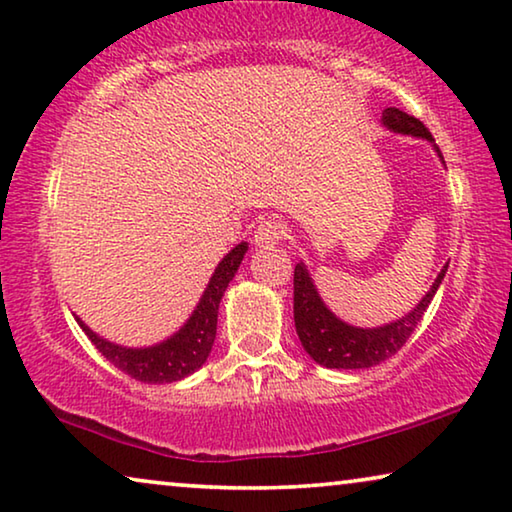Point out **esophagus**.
<instances>
[{
  "label": "esophagus",
  "instance_id": "1",
  "mask_svg": "<svg viewBox=\"0 0 512 512\" xmlns=\"http://www.w3.org/2000/svg\"><path fill=\"white\" fill-rule=\"evenodd\" d=\"M283 238H286V224L279 222V219H272V217L258 224L254 231V245L261 249L279 245Z\"/></svg>",
  "mask_w": 512,
  "mask_h": 512
}]
</instances>
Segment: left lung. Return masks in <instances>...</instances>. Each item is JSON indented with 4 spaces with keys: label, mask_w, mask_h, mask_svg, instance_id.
I'll return each instance as SVG.
<instances>
[{
    "label": "left lung",
    "mask_w": 512,
    "mask_h": 512,
    "mask_svg": "<svg viewBox=\"0 0 512 512\" xmlns=\"http://www.w3.org/2000/svg\"><path fill=\"white\" fill-rule=\"evenodd\" d=\"M382 125L398 135H410L426 139L435 148L439 160L444 162L442 151L428 132L426 125L414 116L400 112L396 107H387L382 112ZM448 263L437 274L435 283L421 297V302L407 313V316L387 322L382 327H355L336 318L327 304L318 295L316 283H313L309 270L304 263L295 265V293H293V311H295V329L300 336L302 348L316 364L325 368H338V371H355V368H371L380 361L389 359L403 348L407 338L419 325L428 304L435 297L439 283L444 281Z\"/></svg>",
    "instance_id": "8db88e82"
}]
</instances>
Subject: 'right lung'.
<instances>
[{
  "mask_svg": "<svg viewBox=\"0 0 512 512\" xmlns=\"http://www.w3.org/2000/svg\"><path fill=\"white\" fill-rule=\"evenodd\" d=\"M247 249V242H240L219 261L192 316L167 341L148 345V348H125V345L98 336L89 325H84L82 318L75 316L77 325L82 327V332L91 338V343L102 355L112 361L116 368H121L125 375L148 384L183 380V377L192 375L206 364L217 334L219 302H222L224 290L229 288L231 279L238 272Z\"/></svg>",
  "mask_w": 512,
  "mask_h": 512,
  "instance_id": "obj_1",
  "label": "right lung"
}]
</instances>
